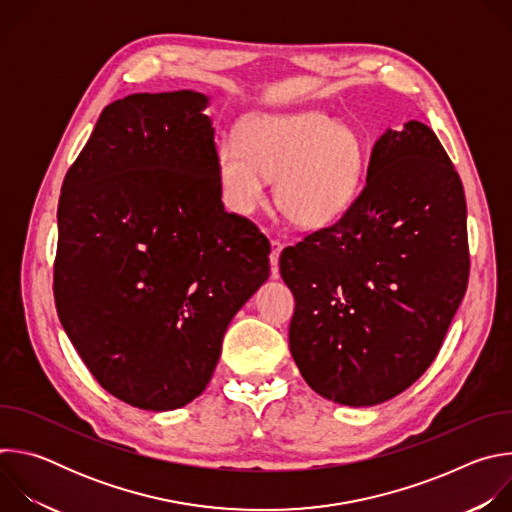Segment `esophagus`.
<instances>
[{"mask_svg":"<svg viewBox=\"0 0 512 512\" xmlns=\"http://www.w3.org/2000/svg\"><path fill=\"white\" fill-rule=\"evenodd\" d=\"M283 243L273 239L271 241V253H269V263H271V277H279V255H281Z\"/></svg>","mask_w":512,"mask_h":512,"instance_id":"obj_1","label":"esophagus"}]
</instances>
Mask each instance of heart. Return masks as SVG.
Listing matches in <instances>:
<instances>
[{
    "mask_svg": "<svg viewBox=\"0 0 512 512\" xmlns=\"http://www.w3.org/2000/svg\"><path fill=\"white\" fill-rule=\"evenodd\" d=\"M362 170L360 133L316 111L251 117L241 127V143L216 145L218 182L233 210L253 212L265 200V178H277L281 210L306 227L336 221L350 206Z\"/></svg>",
    "mask_w": 512,
    "mask_h": 512,
    "instance_id": "b5f03b06",
    "label": "heart"
}]
</instances>
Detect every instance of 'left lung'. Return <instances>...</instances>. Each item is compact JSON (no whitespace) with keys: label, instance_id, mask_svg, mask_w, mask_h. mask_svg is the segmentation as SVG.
<instances>
[{"label":"left lung","instance_id":"8db88e82","mask_svg":"<svg viewBox=\"0 0 512 512\" xmlns=\"http://www.w3.org/2000/svg\"><path fill=\"white\" fill-rule=\"evenodd\" d=\"M279 271L296 300L289 350L318 395L364 407L411 387L470 275L464 186L437 135L385 131L352 204L285 247Z\"/></svg>","mask_w":512,"mask_h":512}]
</instances>
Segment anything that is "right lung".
<instances>
[{"instance_id": "right-lung-1", "label": "right lung", "mask_w": 512, "mask_h": 512, "mask_svg": "<svg viewBox=\"0 0 512 512\" xmlns=\"http://www.w3.org/2000/svg\"><path fill=\"white\" fill-rule=\"evenodd\" d=\"M208 97L107 105L64 176L54 304L97 383L148 411L196 399L225 330L269 277V241L227 212Z\"/></svg>"}]
</instances>
